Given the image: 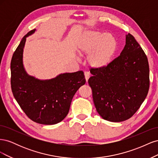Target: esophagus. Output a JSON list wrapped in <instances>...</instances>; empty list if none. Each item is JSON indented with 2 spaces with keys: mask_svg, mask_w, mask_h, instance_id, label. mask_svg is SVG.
<instances>
[{
  "mask_svg": "<svg viewBox=\"0 0 158 158\" xmlns=\"http://www.w3.org/2000/svg\"><path fill=\"white\" fill-rule=\"evenodd\" d=\"M84 76H85V81H86V82H88V80L89 78V73H88V72H85L84 73Z\"/></svg>",
  "mask_w": 158,
  "mask_h": 158,
  "instance_id": "esophagus-1",
  "label": "esophagus"
}]
</instances>
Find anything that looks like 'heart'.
Wrapping results in <instances>:
<instances>
[{"instance_id":"1","label":"heart","mask_w":158,"mask_h":158,"mask_svg":"<svg viewBox=\"0 0 158 158\" xmlns=\"http://www.w3.org/2000/svg\"><path fill=\"white\" fill-rule=\"evenodd\" d=\"M118 49L117 40L111 34L94 30L83 33L77 44L81 56L88 55V63L94 70H103L111 64Z\"/></svg>"}]
</instances>
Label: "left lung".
Instances as JSON below:
<instances>
[{
    "label": "left lung",
    "mask_w": 158,
    "mask_h": 158,
    "mask_svg": "<svg viewBox=\"0 0 158 158\" xmlns=\"http://www.w3.org/2000/svg\"><path fill=\"white\" fill-rule=\"evenodd\" d=\"M88 80L98 113L103 119L122 122L130 118L144 102L149 90L147 56L130 33L117 58L108 67L92 71Z\"/></svg>",
    "instance_id": "obj_1"
}]
</instances>
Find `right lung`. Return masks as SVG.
<instances>
[{
  "label": "right lung",
  "instance_id": "obj_1",
  "mask_svg": "<svg viewBox=\"0 0 158 158\" xmlns=\"http://www.w3.org/2000/svg\"><path fill=\"white\" fill-rule=\"evenodd\" d=\"M22 38L11 63V88L14 98L31 120L42 125H55L67 115L75 93L85 84L82 71L65 73L51 79L41 80L27 73L23 63V54L26 37Z\"/></svg>",
  "mask_w": 158,
  "mask_h": 158
}]
</instances>
